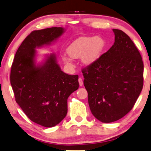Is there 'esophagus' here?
<instances>
[{
	"label": "esophagus",
	"mask_w": 151,
	"mask_h": 151,
	"mask_svg": "<svg viewBox=\"0 0 151 151\" xmlns=\"http://www.w3.org/2000/svg\"><path fill=\"white\" fill-rule=\"evenodd\" d=\"M78 83H79V85L81 86H83V79L82 78H81V77L78 78Z\"/></svg>",
	"instance_id": "esophagus-1"
}]
</instances>
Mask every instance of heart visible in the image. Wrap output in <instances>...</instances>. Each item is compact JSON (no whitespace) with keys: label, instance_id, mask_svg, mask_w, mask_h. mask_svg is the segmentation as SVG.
Instances as JSON below:
<instances>
[{"label":"heart","instance_id":"1","mask_svg":"<svg viewBox=\"0 0 151 151\" xmlns=\"http://www.w3.org/2000/svg\"><path fill=\"white\" fill-rule=\"evenodd\" d=\"M106 47V42L99 36L81 37L73 41L67 47L66 52L72 58L82 57L86 64H91L101 56ZM66 61L69 59L64 58Z\"/></svg>","mask_w":151,"mask_h":151}]
</instances>
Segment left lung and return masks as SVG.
I'll list each match as a JSON object with an SVG mask.
<instances>
[{
    "label": "left lung",
    "instance_id": "8db88e82",
    "mask_svg": "<svg viewBox=\"0 0 151 151\" xmlns=\"http://www.w3.org/2000/svg\"><path fill=\"white\" fill-rule=\"evenodd\" d=\"M113 32L114 45L82 70L91 111L104 123L126 116L143 87L144 64L139 51L126 33L116 29Z\"/></svg>",
    "mask_w": 151,
    "mask_h": 151
}]
</instances>
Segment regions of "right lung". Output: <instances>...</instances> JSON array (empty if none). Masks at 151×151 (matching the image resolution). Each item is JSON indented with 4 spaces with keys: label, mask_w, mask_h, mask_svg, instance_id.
Segmentation results:
<instances>
[{
    "label": "right lung",
    "mask_w": 151,
    "mask_h": 151,
    "mask_svg": "<svg viewBox=\"0 0 151 151\" xmlns=\"http://www.w3.org/2000/svg\"><path fill=\"white\" fill-rule=\"evenodd\" d=\"M64 32L63 27L35 30L17 51L11 70V84L15 101L33 122L46 128L65 118L67 99L78 88V76L63 73L55 54L42 65H35V48L50 44Z\"/></svg>",
    "instance_id": "add662e5"
}]
</instances>
